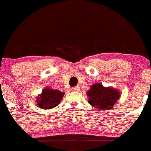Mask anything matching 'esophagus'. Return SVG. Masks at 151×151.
Masks as SVG:
<instances>
[{
    "label": "esophagus",
    "instance_id": "esophagus-1",
    "mask_svg": "<svg viewBox=\"0 0 151 151\" xmlns=\"http://www.w3.org/2000/svg\"><path fill=\"white\" fill-rule=\"evenodd\" d=\"M79 89H80V88H79L78 86H75V87H73V88H72V90L74 91H79Z\"/></svg>",
    "mask_w": 151,
    "mask_h": 151
}]
</instances>
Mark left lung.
<instances>
[{
	"label": "left lung",
	"instance_id": "obj_1",
	"mask_svg": "<svg viewBox=\"0 0 151 151\" xmlns=\"http://www.w3.org/2000/svg\"><path fill=\"white\" fill-rule=\"evenodd\" d=\"M88 102L99 111H108L114 107L121 97V92L113 87L94 83L86 92Z\"/></svg>",
	"mask_w": 151,
	"mask_h": 151
}]
</instances>
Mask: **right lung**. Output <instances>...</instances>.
Wrapping results in <instances>:
<instances>
[{
	"label": "right lung",
	"mask_w": 151,
	"mask_h": 151,
	"mask_svg": "<svg viewBox=\"0 0 151 151\" xmlns=\"http://www.w3.org/2000/svg\"><path fill=\"white\" fill-rule=\"evenodd\" d=\"M65 92L57 89H53L50 87H46L42 90L41 94L37 96V105L41 109L49 110L55 108L61 102Z\"/></svg>",
	"instance_id": "obj_1"
}]
</instances>
